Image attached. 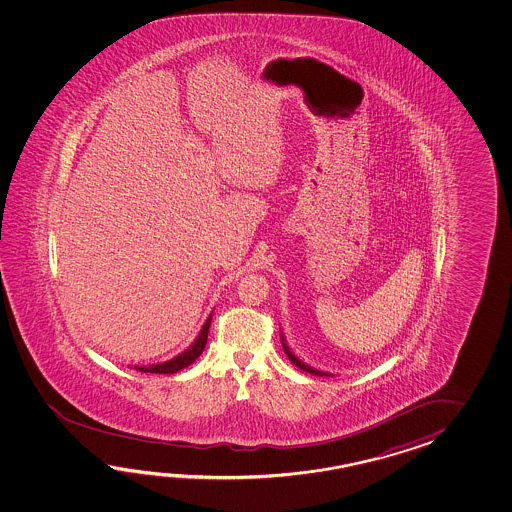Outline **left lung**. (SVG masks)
I'll return each mask as SVG.
<instances>
[{
  "label": "left lung",
  "mask_w": 512,
  "mask_h": 512,
  "mask_svg": "<svg viewBox=\"0 0 512 512\" xmlns=\"http://www.w3.org/2000/svg\"><path fill=\"white\" fill-rule=\"evenodd\" d=\"M280 338H282V346L283 351H285V355H287V359L293 362L296 368H300V370L305 371V373H311V375H318V377H333V373H327V371L316 370L313 366H309V364H305L304 360L298 359L296 355H294L291 348H289V344H287V340L283 337L282 331H280Z\"/></svg>",
  "instance_id": "left-lung-1"
}]
</instances>
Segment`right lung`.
Segmentation results:
<instances>
[{
  "mask_svg": "<svg viewBox=\"0 0 512 512\" xmlns=\"http://www.w3.org/2000/svg\"><path fill=\"white\" fill-rule=\"evenodd\" d=\"M210 320H212V313L208 315L207 322L201 327V331H199L196 340H194L183 353L175 355L174 359L157 362V364H148V366H130V368H135L137 371H144V373H177V371L185 370V368H188V366L203 353V349L207 346Z\"/></svg>",
  "mask_w": 512,
  "mask_h": 512,
  "instance_id": "obj_1",
  "label": "right lung"
}]
</instances>
